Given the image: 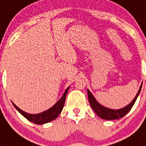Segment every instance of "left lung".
<instances>
[{
  "instance_id": "1",
  "label": "left lung",
  "mask_w": 146,
  "mask_h": 146,
  "mask_svg": "<svg viewBox=\"0 0 146 146\" xmlns=\"http://www.w3.org/2000/svg\"><path fill=\"white\" fill-rule=\"evenodd\" d=\"M142 85L140 86L139 88V91H138L137 94L136 95V97L134 98V99L132 101L129 103V105L126 106L125 107L123 108V109H108L106 107L103 106L102 105H100L99 103H98L96 99L94 98V97L92 95V94L91 93V92L89 90H87L88 92V101L90 103V106L92 107V109L94 111V112L96 113V114L98 116H99L100 117L101 119H106V120H112V119H117L119 118L123 117L127 113H129V111L131 109L132 106H134V103H135L136 100L137 98L138 95H139V92L141 91Z\"/></svg>"
}]
</instances>
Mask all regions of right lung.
Returning a JSON list of instances; mask_svg holds the SVG:
<instances>
[{"mask_svg": "<svg viewBox=\"0 0 146 146\" xmlns=\"http://www.w3.org/2000/svg\"><path fill=\"white\" fill-rule=\"evenodd\" d=\"M69 87L66 88V90L65 91L64 94H63L62 98L58 100L57 103L54 104L52 108L48 109V110L45 111L41 112L39 114H29L27 112L23 111V110H21L19 109L15 103H12L13 106H15L16 109L21 113L24 117L27 118L28 120L30 122L35 123V124H38V125H42L44 123H49V122L54 120V119L58 117V115L60 114V112L63 110V108L65 104V100H66V94L68 91Z\"/></svg>", "mask_w": 146, "mask_h": 146, "instance_id": "right-lung-1", "label": "right lung"}]
</instances>
